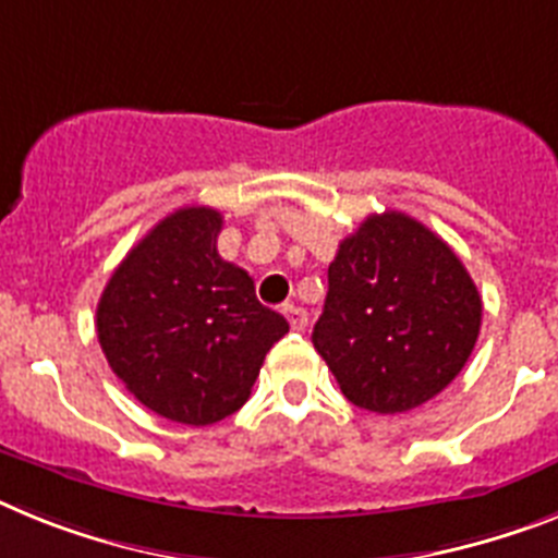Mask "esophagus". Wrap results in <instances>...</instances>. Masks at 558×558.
I'll return each mask as SVG.
<instances>
[{"label":"esophagus","mask_w":558,"mask_h":558,"mask_svg":"<svg viewBox=\"0 0 558 558\" xmlns=\"http://www.w3.org/2000/svg\"><path fill=\"white\" fill-rule=\"evenodd\" d=\"M283 315H287L289 326H292L294 331H303V329H306V323H308L306 308H301V306H294V303H289V306H283Z\"/></svg>","instance_id":"obj_1"}]
</instances>
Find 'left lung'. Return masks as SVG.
<instances>
[{"instance_id": "1", "label": "left lung", "mask_w": 558, "mask_h": 558, "mask_svg": "<svg viewBox=\"0 0 558 558\" xmlns=\"http://www.w3.org/2000/svg\"><path fill=\"white\" fill-rule=\"evenodd\" d=\"M482 298L453 250L405 213L368 215L340 241L312 343L354 405L402 414L462 372Z\"/></svg>"}]
</instances>
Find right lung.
<instances>
[{"label":"right lung","instance_id":"1","mask_svg":"<svg viewBox=\"0 0 558 558\" xmlns=\"http://www.w3.org/2000/svg\"><path fill=\"white\" fill-rule=\"evenodd\" d=\"M213 207L167 215L107 280L98 343L135 400L172 423L213 425L250 400L287 317L257 301L255 280L218 255Z\"/></svg>","mask_w":558,"mask_h":558}]
</instances>
